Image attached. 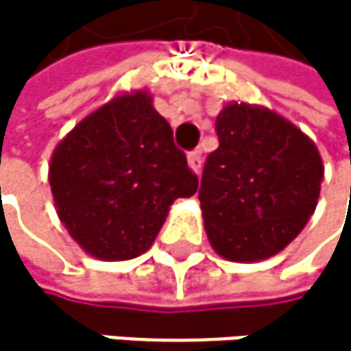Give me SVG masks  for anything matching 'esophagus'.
<instances>
[{
	"label": "esophagus",
	"instance_id": "1",
	"mask_svg": "<svg viewBox=\"0 0 351 351\" xmlns=\"http://www.w3.org/2000/svg\"><path fill=\"white\" fill-rule=\"evenodd\" d=\"M187 162H189V166H191V170H193V172H199V168H202V152H199V149L189 152Z\"/></svg>",
	"mask_w": 351,
	"mask_h": 351
}]
</instances>
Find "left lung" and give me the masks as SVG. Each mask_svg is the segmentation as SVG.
I'll list each match as a JSON object with an SVG mask.
<instances>
[{
  "mask_svg": "<svg viewBox=\"0 0 351 351\" xmlns=\"http://www.w3.org/2000/svg\"><path fill=\"white\" fill-rule=\"evenodd\" d=\"M215 128L219 147L197 193L206 236L227 261L269 259L314 215L322 158L314 141L265 107L229 103Z\"/></svg>",
  "mask_w": 351,
  "mask_h": 351,
  "instance_id": "obj_1",
  "label": "left lung"
}]
</instances>
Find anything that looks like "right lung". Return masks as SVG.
Returning <instances> with one entry per match:
<instances>
[{
    "label": "right lung",
    "mask_w": 351,
    "mask_h": 351,
    "mask_svg": "<svg viewBox=\"0 0 351 351\" xmlns=\"http://www.w3.org/2000/svg\"><path fill=\"white\" fill-rule=\"evenodd\" d=\"M147 92L119 94L84 117L52 154L58 219L92 257L126 261L160 234L170 204L197 177Z\"/></svg>",
    "instance_id": "1"
}]
</instances>
